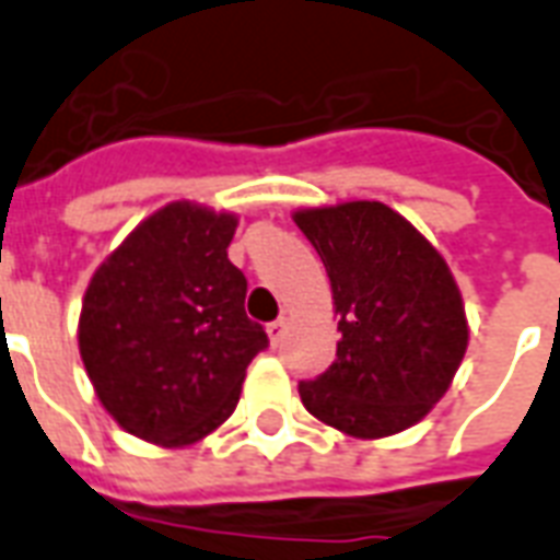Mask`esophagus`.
<instances>
[{"mask_svg":"<svg viewBox=\"0 0 560 560\" xmlns=\"http://www.w3.org/2000/svg\"><path fill=\"white\" fill-rule=\"evenodd\" d=\"M288 326H291V320L288 317H279V320L267 323V335H269V343L276 347V343L284 338V332H288Z\"/></svg>","mask_w":560,"mask_h":560,"instance_id":"esophagus-1","label":"esophagus"}]
</instances>
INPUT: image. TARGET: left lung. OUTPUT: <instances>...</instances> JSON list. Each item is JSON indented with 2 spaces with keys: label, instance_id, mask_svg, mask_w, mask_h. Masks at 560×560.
Masks as SVG:
<instances>
[{
  "label": "left lung",
  "instance_id": "8db88e82",
  "mask_svg": "<svg viewBox=\"0 0 560 560\" xmlns=\"http://www.w3.org/2000/svg\"><path fill=\"white\" fill-rule=\"evenodd\" d=\"M338 314L329 371L300 383L317 421L355 439L412 428L445 397L469 347V320L448 264L383 201L300 207Z\"/></svg>",
  "mask_w": 560,
  "mask_h": 560
}]
</instances>
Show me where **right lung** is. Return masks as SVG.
Returning <instances> with one entry per match:
<instances>
[{"label":"right lung","mask_w":560,"mask_h":560,"mask_svg":"<svg viewBox=\"0 0 560 560\" xmlns=\"http://www.w3.org/2000/svg\"><path fill=\"white\" fill-rule=\"evenodd\" d=\"M237 213L172 201L94 269L80 355L127 433L184 448L225 424L267 332L246 317V276L228 260Z\"/></svg>","instance_id":"obj_1"}]
</instances>
